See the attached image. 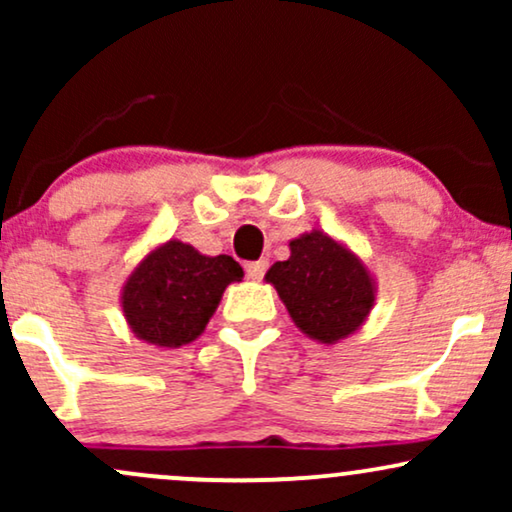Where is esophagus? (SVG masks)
Listing matches in <instances>:
<instances>
[{"instance_id":"obj_1","label":"esophagus","mask_w":512,"mask_h":512,"mask_svg":"<svg viewBox=\"0 0 512 512\" xmlns=\"http://www.w3.org/2000/svg\"><path fill=\"white\" fill-rule=\"evenodd\" d=\"M245 272H248V276L252 281H260L264 272H267V260H257V262H248L245 264Z\"/></svg>"}]
</instances>
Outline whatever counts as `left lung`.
Wrapping results in <instances>:
<instances>
[{
  "label": "left lung",
  "mask_w": 512,
  "mask_h": 512,
  "mask_svg": "<svg viewBox=\"0 0 512 512\" xmlns=\"http://www.w3.org/2000/svg\"><path fill=\"white\" fill-rule=\"evenodd\" d=\"M289 250V260L274 262L264 279L279 293L293 325L327 346L361 330L378 293L361 257L317 228L293 238Z\"/></svg>",
  "instance_id": "8db88e82"
}]
</instances>
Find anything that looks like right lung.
<instances>
[{"label":"right lung","instance_id":"obj_1","mask_svg":"<svg viewBox=\"0 0 512 512\" xmlns=\"http://www.w3.org/2000/svg\"><path fill=\"white\" fill-rule=\"evenodd\" d=\"M243 279V267L228 255H202L170 238L142 257L127 276L120 305L129 330L158 349L195 342L219 308L228 284Z\"/></svg>","mask_w":512,"mask_h":512}]
</instances>
